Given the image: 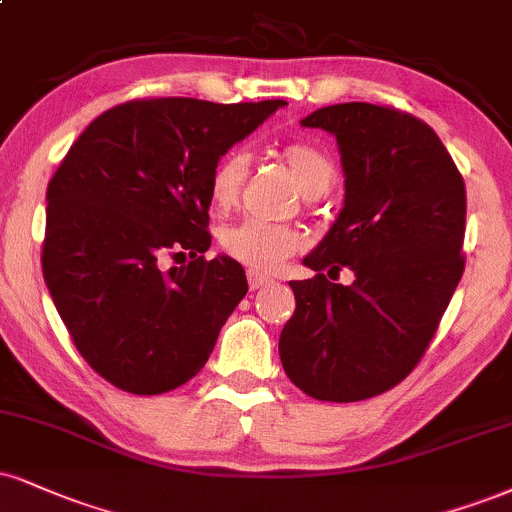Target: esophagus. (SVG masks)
<instances>
[{
	"instance_id": "34e87169",
	"label": "esophagus",
	"mask_w": 512,
	"mask_h": 512,
	"mask_svg": "<svg viewBox=\"0 0 512 512\" xmlns=\"http://www.w3.org/2000/svg\"><path fill=\"white\" fill-rule=\"evenodd\" d=\"M269 283V276L267 274H260L255 272V269H250L248 272V286L250 291H257V288H264Z\"/></svg>"
}]
</instances>
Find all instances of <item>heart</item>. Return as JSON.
<instances>
[{"label":"heart","mask_w":512,"mask_h":512,"mask_svg":"<svg viewBox=\"0 0 512 512\" xmlns=\"http://www.w3.org/2000/svg\"><path fill=\"white\" fill-rule=\"evenodd\" d=\"M281 159L305 197H322L334 186V166L317 147L291 143L281 150ZM245 181H248V157L243 152H229L221 157L209 176L212 205L221 212L236 207ZM305 245V231L295 224H269V221L248 219L221 233V250L231 260L255 272H272Z\"/></svg>","instance_id":"obj_1"}]
</instances>
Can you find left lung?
Masks as SVG:
<instances>
[{
  "label": "left lung",
  "instance_id": "obj_1",
  "mask_svg": "<svg viewBox=\"0 0 512 512\" xmlns=\"http://www.w3.org/2000/svg\"><path fill=\"white\" fill-rule=\"evenodd\" d=\"M336 135L346 205L291 281L295 312L279 355L317 400L355 403L400 384L429 348L465 269V181L439 135L384 104L346 102L305 116ZM354 269L350 287L330 281Z\"/></svg>",
  "mask_w": 512,
  "mask_h": 512
}]
</instances>
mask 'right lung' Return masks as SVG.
I'll list each match as a JSON object with an SVG mask.
<instances>
[{"label": "right lung", "instance_id": "right-lung-1", "mask_svg": "<svg viewBox=\"0 0 512 512\" xmlns=\"http://www.w3.org/2000/svg\"><path fill=\"white\" fill-rule=\"evenodd\" d=\"M283 104H116L54 171L42 274L73 346L116 389L157 396L205 367L248 293L236 260L205 257L209 176ZM171 259L184 264L166 268Z\"/></svg>", "mask_w": 512, "mask_h": 512}]
</instances>
